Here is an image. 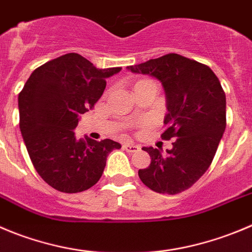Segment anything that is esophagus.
I'll use <instances>...</instances> for the list:
<instances>
[{"label": "esophagus", "instance_id": "esophagus-1", "mask_svg": "<svg viewBox=\"0 0 252 252\" xmlns=\"http://www.w3.org/2000/svg\"><path fill=\"white\" fill-rule=\"evenodd\" d=\"M124 150H126L130 153H136L141 150V147L138 145H133V143H125Z\"/></svg>", "mask_w": 252, "mask_h": 252}]
</instances>
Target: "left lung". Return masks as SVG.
Segmentation results:
<instances>
[{"label": "left lung", "mask_w": 252, "mask_h": 252, "mask_svg": "<svg viewBox=\"0 0 252 252\" xmlns=\"http://www.w3.org/2000/svg\"><path fill=\"white\" fill-rule=\"evenodd\" d=\"M127 69L160 81L167 107L162 137L177 138L166 153L143 147L151 164L138 177L157 193H181L207 172L214 158L226 127L224 90L209 66L174 53Z\"/></svg>", "instance_id": "1"}]
</instances>
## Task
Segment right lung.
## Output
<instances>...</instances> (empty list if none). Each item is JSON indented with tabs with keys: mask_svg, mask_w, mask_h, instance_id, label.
Segmentation results:
<instances>
[{
	"mask_svg": "<svg viewBox=\"0 0 252 252\" xmlns=\"http://www.w3.org/2000/svg\"><path fill=\"white\" fill-rule=\"evenodd\" d=\"M121 68L99 69L68 53L35 69L18 95L20 128L28 155L43 181L64 193L97 183L116 141L76 138L80 115L101 97L106 79Z\"/></svg>",
	"mask_w": 252,
	"mask_h": 252,
	"instance_id": "obj_1",
	"label": "right lung"
}]
</instances>
